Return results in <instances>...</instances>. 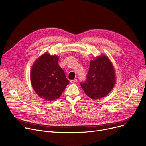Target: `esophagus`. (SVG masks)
<instances>
[{"label": "esophagus", "mask_w": 146, "mask_h": 146, "mask_svg": "<svg viewBox=\"0 0 146 146\" xmlns=\"http://www.w3.org/2000/svg\"><path fill=\"white\" fill-rule=\"evenodd\" d=\"M77 81V79H74V80H70V82H71V83H74V82H76Z\"/></svg>", "instance_id": "1"}]
</instances>
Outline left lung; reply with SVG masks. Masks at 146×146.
Listing matches in <instances>:
<instances>
[{
	"mask_svg": "<svg viewBox=\"0 0 146 146\" xmlns=\"http://www.w3.org/2000/svg\"><path fill=\"white\" fill-rule=\"evenodd\" d=\"M115 74L112 62L102 55L90 62L86 80L80 85L86 94L92 99L106 96L115 84Z\"/></svg>",
	"mask_w": 146,
	"mask_h": 146,
	"instance_id": "obj_1",
	"label": "left lung"
}]
</instances>
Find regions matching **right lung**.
<instances>
[{
    "label": "right lung",
    "instance_id": "add662e5",
    "mask_svg": "<svg viewBox=\"0 0 146 146\" xmlns=\"http://www.w3.org/2000/svg\"><path fill=\"white\" fill-rule=\"evenodd\" d=\"M59 57L44 53L35 62L31 71V83L35 92L46 100L59 98L69 81L58 64Z\"/></svg>",
    "mask_w": 146,
    "mask_h": 146
}]
</instances>
